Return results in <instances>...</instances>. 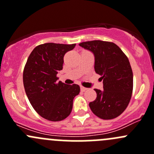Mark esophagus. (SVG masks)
Here are the masks:
<instances>
[{"instance_id":"34e87169","label":"esophagus","mask_w":154,"mask_h":154,"mask_svg":"<svg viewBox=\"0 0 154 154\" xmlns=\"http://www.w3.org/2000/svg\"><path fill=\"white\" fill-rule=\"evenodd\" d=\"M80 90H81L82 91H85L86 90H87V88H86V87H83V86H80Z\"/></svg>"}]
</instances>
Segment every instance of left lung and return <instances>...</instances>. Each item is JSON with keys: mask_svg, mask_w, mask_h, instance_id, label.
I'll return each instance as SVG.
<instances>
[{"mask_svg": "<svg viewBox=\"0 0 154 154\" xmlns=\"http://www.w3.org/2000/svg\"><path fill=\"white\" fill-rule=\"evenodd\" d=\"M94 56V71L103 79V90L94 89L95 100L89 103L92 112L109 120L120 116L130 103L133 76L127 56L115 43L100 40L79 44Z\"/></svg>", "mask_w": 154, "mask_h": 154, "instance_id": "1", "label": "left lung"}]
</instances>
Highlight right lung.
Instances as JSON below:
<instances>
[{
	"label": "right lung",
	"mask_w": 154,
	"mask_h": 154,
	"mask_svg": "<svg viewBox=\"0 0 154 154\" xmlns=\"http://www.w3.org/2000/svg\"><path fill=\"white\" fill-rule=\"evenodd\" d=\"M76 44L45 43L32 50L23 73L26 94L39 116L51 122H60L71 113L74 97L80 93L77 84L57 81L63 69V57Z\"/></svg>",
	"instance_id": "add662e5"
}]
</instances>
